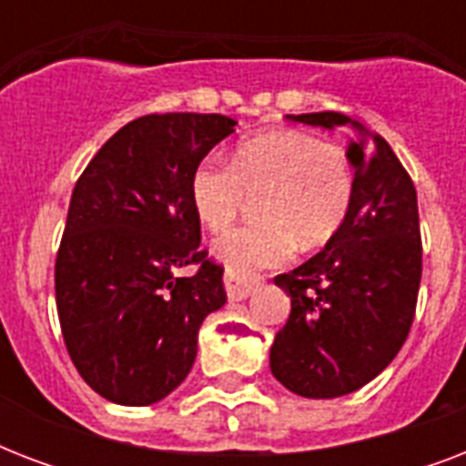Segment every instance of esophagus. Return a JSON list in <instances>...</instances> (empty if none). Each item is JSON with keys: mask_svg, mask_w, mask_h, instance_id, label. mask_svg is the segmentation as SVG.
<instances>
[{"mask_svg": "<svg viewBox=\"0 0 466 466\" xmlns=\"http://www.w3.org/2000/svg\"><path fill=\"white\" fill-rule=\"evenodd\" d=\"M258 285H261V276H239L232 270L225 273V288L229 299H247Z\"/></svg>", "mask_w": 466, "mask_h": 466, "instance_id": "1", "label": "esophagus"}]
</instances>
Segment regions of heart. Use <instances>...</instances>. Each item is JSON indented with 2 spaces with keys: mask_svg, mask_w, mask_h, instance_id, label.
Wrapping results in <instances>:
<instances>
[{
  "mask_svg": "<svg viewBox=\"0 0 466 466\" xmlns=\"http://www.w3.org/2000/svg\"><path fill=\"white\" fill-rule=\"evenodd\" d=\"M190 205L200 225L225 232L248 198L256 222L215 241L227 270L254 276L288 261L295 247L319 248L340 232L355 200V168L348 152L299 130L248 137L232 161H200L190 174Z\"/></svg>",
  "mask_w": 466,
  "mask_h": 466,
  "instance_id": "heart-1",
  "label": "heart"
}]
</instances>
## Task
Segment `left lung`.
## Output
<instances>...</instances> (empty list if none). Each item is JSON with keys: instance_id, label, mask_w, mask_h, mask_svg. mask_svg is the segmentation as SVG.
<instances>
[{"instance_id": "left-lung-1", "label": "left lung", "mask_w": 466, "mask_h": 466, "mask_svg": "<svg viewBox=\"0 0 466 466\" xmlns=\"http://www.w3.org/2000/svg\"><path fill=\"white\" fill-rule=\"evenodd\" d=\"M298 123L355 126V200L340 232L299 268L276 276L290 295L288 324L270 346V372L307 399H333L375 380L404 346L419 299L423 247L411 176L382 135L343 113Z\"/></svg>"}]
</instances>
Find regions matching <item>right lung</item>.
Instances as JSON below:
<instances>
[{
    "mask_svg": "<svg viewBox=\"0 0 466 466\" xmlns=\"http://www.w3.org/2000/svg\"><path fill=\"white\" fill-rule=\"evenodd\" d=\"M237 120L142 116L76 178L55 258V302L76 372L113 404L147 406L188 377L198 331L227 302L225 268L200 248L190 174ZM196 265L188 279L177 276Z\"/></svg>",
    "mask_w": 466,
    "mask_h": 466,
    "instance_id": "obj_1",
    "label": "right lung"
}]
</instances>
